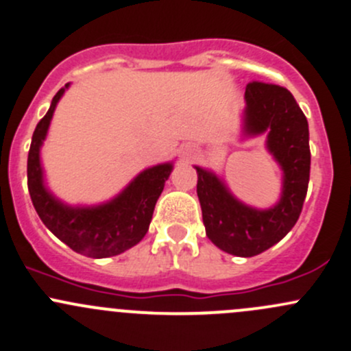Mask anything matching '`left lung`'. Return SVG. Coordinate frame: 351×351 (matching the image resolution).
<instances>
[{"mask_svg":"<svg viewBox=\"0 0 351 351\" xmlns=\"http://www.w3.org/2000/svg\"><path fill=\"white\" fill-rule=\"evenodd\" d=\"M243 136L267 132L269 153L282 169L281 198L265 210L242 204L210 169L195 166L206 237L223 252L252 257L286 237L300 219L309 183V129L296 99L274 84L245 87Z\"/></svg>","mask_w":351,"mask_h":351,"instance_id":"obj_1","label":"left lung"}]
</instances>
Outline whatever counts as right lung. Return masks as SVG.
Listing matches in <instances>:
<instances>
[{
	"instance_id": "1",
	"label": "right lung",
	"mask_w": 351,
	"mask_h": 351,
	"mask_svg": "<svg viewBox=\"0 0 351 351\" xmlns=\"http://www.w3.org/2000/svg\"><path fill=\"white\" fill-rule=\"evenodd\" d=\"M62 87L51 99L49 112L36 124L28 151V191L36 213L55 237L82 256L104 259L131 249L145 237L173 169V163L151 166L139 173L117 197L94 206H70L58 200L43 183L40 147L49 132L58 101L67 90Z\"/></svg>"
}]
</instances>
